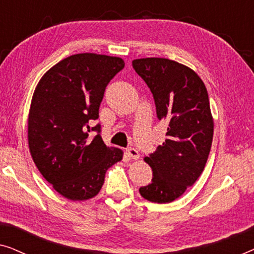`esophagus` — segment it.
I'll return each mask as SVG.
<instances>
[{"mask_svg":"<svg viewBox=\"0 0 254 254\" xmlns=\"http://www.w3.org/2000/svg\"><path fill=\"white\" fill-rule=\"evenodd\" d=\"M126 152H127L128 157H129V158H133V159H138V158H140V154H138V151L136 150V149L128 148L127 150H126Z\"/></svg>","mask_w":254,"mask_h":254,"instance_id":"1","label":"esophagus"}]
</instances>
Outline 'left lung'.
<instances>
[{"label": "left lung", "instance_id": "obj_1", "mask_svg": "<svg viewBox=\"0 0 254 254\" xmlns=\"http://www.w3.org/2000/svg\"><path fill=\"white\" fill-rule=\"evenodd\" d=\"M131 64L154 96L157 118L168 125L165 142L144 157L154 177L140 194L168 203L196 182L207 163L214 134L208 92L196 72L179 62L145 58Z\"/></svg>", "mask_w": 254, "mask_h": 254}]
</instances>
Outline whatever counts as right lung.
<instances>
[{
  "label": "right lung",
  "instance_id": "obj_1",
  "mask_svg": "<svg viewBox=\"0 0 254 254\" xmlns=\"http://www.w3.org/2000/svg\"><path fill=\"white\" fill-rule=\"evenodd\" d=\"M123 59L95 53L70 55L38 83L31 102L27 138L34 164L53 189L72 201L91 199L105 173L124 152L106 147L99 106L111 79L124 69ZM91 130L97 135L90 140Z\"/></svg>",
  "mask_w": 254,
  "mask_h": 254
}]
</instances>
